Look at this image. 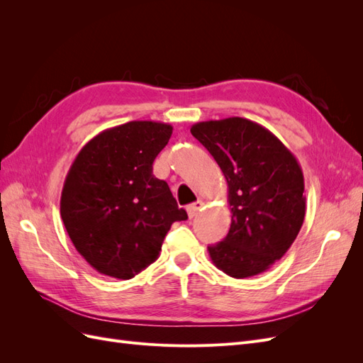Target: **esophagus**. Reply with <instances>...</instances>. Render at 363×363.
<instances>
[{
    "mask_svg": "<svg viewBox=\"0 0 363 363\" xmlns=\"http://www.w3.org/2000/svg\"><path fill=\"white\" fill-rule=\"evenodd\" d=\"M203 206H204V203H203L201 200L189 204V206H188V215H189V218H194V216L199 215V212L203 211Z\"/></svg>",
    "mask_w": 363,
    "mask_h": 363,
    "instance_id": "34e87169",
    "label": "esophagus"
}]
</instances>
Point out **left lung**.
Wrapping results in <instances>:
<instances>
[{"mask_svg": "<svg viewBox=\"0 0 363 363\" xmlns=\"http://www.w3.org/2000/svg\"><path fill=\"white\" fill-rule=\"evenodd\" d=\"M228 186L232 224L224 240L207 247L213 265L235 279L269 269L298 235L306 215L298 160L268 128L245 118L203 121L191 127Z\"/></svg>", "mask_w": 363, "mask_h": 363, "instance_id": "left-lung-1", "label": "left lung"}]
</instances>
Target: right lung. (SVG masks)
Wrapping results in <instances>:
<instances>
[{
	"instance_id": "1",
	"label": "right lung",
	"mask_w": 363,
	"mask_h": 363,
	"mask_svg": "<svg viewBox=\"0 0 363 363\" xmlns=\"http://www.w3.org/2000/svg\"><path fill=\"white\" fill-rule=\"evenodd\" d=\"M172 125L130 121L92 138L63 183L60 216L75 250L100 274L128 280L156 262L179 208L152 162Z\"/></svg>"
}]
</instances>
